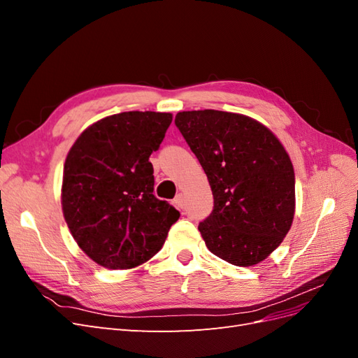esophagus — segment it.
Wrapping results in <instances>:
<instances>
[{"mask_svg": "<svg viewBox=\"0 0 358 358\" xmlns=\"http://www.w3.org/2000/svg\"><path fill=\"white\" fill-rule=\"evenodd\" d=\"M173 204H175L178 209H183V206H185V200H183L182 194H178V196L175 197V200H173Z\"/></svg>", "mask_w": 358, "mask_h": 358, "instance_id": "34e87169", "label": "esophagus"}]
</instances>
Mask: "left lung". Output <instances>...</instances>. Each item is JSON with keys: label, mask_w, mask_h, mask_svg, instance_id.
<instances>
[{"label": "left lung", "mask_w": 358, "mask_h": 358, "mask_svg": "<svg viewBox=\"0 0 358 358\" xmlns=\"http://www.w3.org/2000/svg\"><path fill=\"white\" fill-rule=\"evenodd\" d=\"M175 124L213 194V210L199 224L206 246L234 266L263 262L294 218V169L282 143L263 124L239 113L179 112Z\"/></svg>", "instance_id": "left-lung-1"}]
</instances>
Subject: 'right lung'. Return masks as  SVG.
<instances>
[{
  "mask_svg": "<svg viewBox=\"0 0 358 358\" xmlns=\"http://www.w3.org/2000/svg\"><path fill=\"white\" fill-rule=\"evenodd\" d=\"M171 113L124 112L92 124L64 164L62 212L82 251L107 268L152 258L180 213L154 196V167Z\"/></svg>",
  "mask_w": 358,
  "mask_h": 358,
  "instance_id": "add662e5",
  "label": "right lung"
}]
</instances>
